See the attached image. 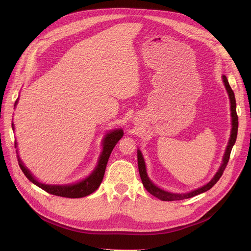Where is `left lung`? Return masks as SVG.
<instances>
[{"label": "left lung", "mask_w": 251, "mask_h": 251, "mask_svg": "<svg viewBox=\"0 0 251 251\" xmlns=\"http://www.w3.org/2000/svg\"><path fill=\"white\" fill-rule=\"evenodd\" d=\"M223 82H224V86L227 90V93H228L229 96V100H230V111H231V133H230V138L228 141V144H227V148L225 151V154L223 156V163L220 166L219 171L216 173V175L214 176L207 184L203 185L202 187L198 188V189H195V191H192L189 193L186 194H174V193H170V192H166L163 191V189L159 188L158 186H156L153 182L150 180V178L148 177V174H147V169H146V162H144V159L142 157L141 151L138 150L137 151V158H138V169H139V174H140V178L142 181V184L143 186L146 187L147 191L153 195L156 198L160 199L162 201H176V200H183V199H188V198H192V197H195L199 194H202L204 192L208 191L212 186H214L217 182L219 181V179L221 178V176L223 175V172L226 168L227 163H228L229 160V157H230V153H231V150L233 144L235 142V139H237V135H238V126H239V121H238V115H237V110H235V107H237V104H235V97H234V93L232 89L230 88L228 80H227L225 75L222 76Z\"/></svg>", "instance_id": "left-lung-1"}]
</instances>
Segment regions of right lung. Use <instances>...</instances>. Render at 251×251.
Instances as JSON below:
<instances>
[{
  "instance_id": "right-lung-1",
  "label": "right lung",
  "mask_w": 251,
  "mask_h": 251,
  "mask_svg": "<svg viewBox=\"0 0 251 251\" xmlns=\"http://www.w3.org/2000/svg\"><path fill=\"white\" fill-rule=\"evenodd\" d=\"M17 102L18 101H16V104ZM12 130H14L13 124H12ZM123 136H124V131L121 130V128H119V130H114L104 136L103 141H102V151H101V155L100 156V160H98V164L95 168V170L88 178H86L85 180H82L80 182H77V183L75 184L49 185V184L41 183V182L37 181L32 176V174L30 173V171L27 168H25V165L23 164L21 159L19 158L18 160H19L20 168L23 171V173H24L25 176L31 181L32 183L44 189L45 192H47L51 195L65 197V198H82V197H86V196H89L90 194L94 193L96 189L100 187L101 181L103 179L105 166H107L109 157L112 153L114 147L116 146V143L120 140V138L123 137ZM16 148H17V143H16Z\"/></svg>"
}]
</instances>
